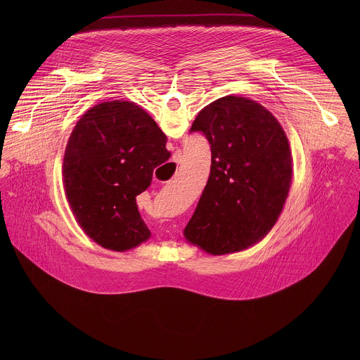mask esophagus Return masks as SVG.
Listing matches in <instances>:
<instances>
[{"mask_svg":"<svg viewBox=\"0 0 360 360\" xmlns=\"http://www.w3.org/2000/svg\"><path fill=\"white\" fill-rule=\"evenodd\" d=\"M179 158H181V157H179ZM178 161H179V160H176V162H178Z\"/></svg>","mask_w":360,"mask_h":360,"instance_id":"esophagus-1","label":"esophagus"}]
</instances>
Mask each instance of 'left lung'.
<instances>
[{
    "instance_id": "8db88e82",
    "label": "left lung",
    "mask_w": 360,
    "mask_h": 360,
    "mask_svg": "<svg viewBox=\"0 0 360 360\" xmlns=\"http://www.w3.org/2000/svg\"><path fill=\"white\" fill-rule=\"evenodd\" d=\"M189 132L211 145V174L185 238L212 255L249 248L282 212L292 181L288 138L258 102L222 96L205 107Z\"/></svg>"
}]
</instances>
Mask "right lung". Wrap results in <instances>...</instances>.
Segmentation results:
<instances>
[{
  "instance_id": "1",
  "label": "right lung",
  "mask_w": 360,
  "mask_h": 360,
  "mask_svg": "<svg viewBox=\"0 0 360 360\" xmlns=\"http://www.w3.org/2000/svg\"><path fill=\"white\" fill-rule=\"evenodd\" d=\"M171 152L167 136L132 102H102L77 122L64 155V188L71 210L89 238L111 250L145 242L136 195Z\"/></svg>"
}]
</instances>
